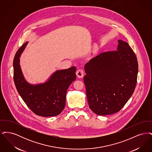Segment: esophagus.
I'll list each match as a JSON object with an SVG mask.
<instances>
[{"mask_svg":"<svg viewBox=\"0 0 152 152\" xmlns=\"http://www.w3.org/2000/svg\"><path fill=\"white\" fill-rule=\"evenodd\" d=\"M76 76L79 78H82L84 76V71L81 69H79L76 71Z\"/></svg>","mask_w":152,"mask_h":152,"instance_id":"esophagus-1","label":"esophagus"}]
</instances>
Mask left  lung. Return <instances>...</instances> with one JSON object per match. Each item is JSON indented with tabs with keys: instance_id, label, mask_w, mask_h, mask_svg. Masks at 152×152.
Instances as JSON below:
<instances>
[{
	"instance_id": "1",
	"label": "left lung",
	"mask_w": 152,
	"mask_h": 152,
	"mask_svg": "<svg viewBox=\"0 0 152 152\" xmlns=\"http://www.w3.org/2000/svg\"><path fill=\"white\" fill-rule=\"evenodd\" d=\"M117 51L102 52L84 66L87 100L94 113L105 116L121 110L134 92L137 59L128 43L118 40Z\"/></svg>"
}]
</instances>
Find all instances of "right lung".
<instances>
[{"instance_id":"right-lung-1","label":"right lung","mask_w":152,"mask_h":152,"mask_svg":"<svg viewBox=\"0 0 152 152\" xmlns=\"http://www.w3.org/2000/svg\"><path fill=\"white\" fill-rule=\"evenodd\" d=\"M28 42L16 52L14 59V80L18 93L34 113L42 117L59 115L64 109L67 89L76 79L75 66L58 70L43 83L31 84L22 72L20 58Z\"/></svg>"}]
</instances>
